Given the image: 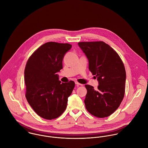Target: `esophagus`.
I'll list each match as a JSON object with an SVG mask.
<instances>
[{
    "instance_id": "obj_1",
    "label": "esophagus",
    "mask_w": 148,
    "mask_h": 148,
    "mask_svg": "<svg viewBox=\"0 0 148 148\" xmlns=\"http://www.w3.org/2000/svg\"><path fill=\"white\" fill-rule=\"evenodd\" d=\"M75 84H76V85H82V84H80V83H78L77 82H75Z\"/></svg>"
}]
</instances>
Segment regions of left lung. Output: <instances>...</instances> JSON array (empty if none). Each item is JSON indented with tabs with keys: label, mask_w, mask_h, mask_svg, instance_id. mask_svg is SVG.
<instances>
[{
	"label": "left lung",
	"mask_w": 148,
	"mask_h": 148,
	"mask_svg": "<svg viewBox=\"0 0 148 148\" xmlns=\"http://www.w3.org/2000/svg\"><path fill=\"white\" fill-rule=\"evenodd\" d=\"M86 56L89 69L97 77V89L85 85V108L99 118L108 117L120 105L125 93V69L117 53L103 42H79Z\"/></svg>",
	"instance_id": "1"
}]
</instances>
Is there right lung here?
<instances>
[{"label":"right lung","instance_id":"obj_1","mask_svg":"<svg viewBox=\"0 0 148 148\" xmlns=\"http://www.w3.org/2000/svg\"><path fill=\"white\" fill-rule=\"evenodd\" d=\"M72 48L68 43L48 42L28 59L24 70L25 97L29 104L41 117L58 118L65 111L75 82L62 83L58 72L63 68L65 53Z\"/></svg>","mask_w":148,"mask_h":148}]
</instances>
